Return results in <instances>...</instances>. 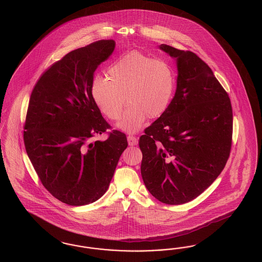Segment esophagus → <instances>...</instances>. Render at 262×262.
Instances as JSON below:
<instances>
[{
	"instance_id": "esophagus-1",
	"label": "esophagus",
	"mask_w": 262,
	"mask_h": 262,
	"mask_svg": "<svg viewBox=\"0 0 262 262\" xmlns=\"http://www.w3.org/2000/svg\"><path fill=\"white\" fill-rule=\"evenodd\" d=\"M127 143H128L129 146H135L138 143V139L135 137V136H133V135H128L127 136Z\"/></svg>"
}]
</instances>
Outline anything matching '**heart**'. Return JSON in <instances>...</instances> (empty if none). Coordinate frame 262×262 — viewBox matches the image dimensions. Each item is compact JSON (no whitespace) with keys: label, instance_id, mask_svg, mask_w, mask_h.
I'll return each instance as SVG.
<instances>
[{"label":"heart","instance_id":"1","mask_svg":"<svg viewBox=\"0 0 262 262\" xmlns=\"http://www.w3.org/2000/svg\"><path fill=\"white\" fill-rule=\"evenodd\" d=\"M108 78L96 77L91 94L97 106L108 119L118 120L128 103L120 129L138 132L147 119H158L167 111L174 89L171 65L138 51L120 57L108 68Z\"/></svg>","mask_w":262,"mask_h":262}]
</instances>
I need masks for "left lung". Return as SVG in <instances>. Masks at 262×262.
Returning a JSON list of instances; mask_svg holds the SVG:
<instances>
[{
  "instance_id": "1",
  "label": "left lung",
  "mask_w": 262,
  "mask_h": 262,
  "mask_svg": "<svg viewBox=\"0 0 262 262\" xmlns=\"http://www.w3.org/2000/svg\"><path fill=\"white\" fill-rule=\"evenodd\" d=\"M177 60V89L165 113L139 138L141 174L151 195L182 205L206 190L226 165L232 138L230 98L196 54L161 44Z\"/></svg>"
}]
</instances>
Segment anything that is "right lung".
I'll return each instance as SVG.
<instances>
[{
	"label": "right lung",
	"mask_w": 262,
	"mask_h": 262,
	"mask_svg": "<svg viewBox=\"0 0 262 262\" xmlns=\"http://www.w3.org/2000/svg\"><path fill=\"white\" fill-rule=\"evenodd\" d=\"M114 48V40H99L68 53L42 74L30 98L24 127L28 157L44 187L69 206L103 196L127 147L126 135L114 129L106 140L89 142L111 127L91 84Z\"/></svg>",
	"instance_id": "right-lung-1"
}]
</instances>
